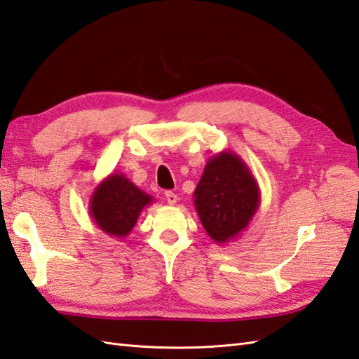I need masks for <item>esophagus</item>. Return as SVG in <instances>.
I'll return each instance as SVG.
<instances>
[{
	"instance_id": "1",
	"label": "esophagus",
	"mask_w": 359,
	"mask_h": 359,
	"mask_svg": "<svg viewBox=\"0 0 359 359\" xmlns=\"http://www.w3.org/2000/svg\"><path fill=\"white\" fill-rule=\"evenodd\" d=\"M165 201H168V204L175 205L178 203V196L173 194V191H165Z\"/></svg>"
}]
</instances>
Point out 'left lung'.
Returning <instances> with one entry per match:
<instances>
[{
  "mask_svg": "<svg viewBox=\"0 0 359 359\" xmlns=\"http://www.w3.org/2000/svg\"><path fill=\"white\" fill-rule=\"evenodd\" d=\"M194 198L199 221L217 245L241 236L260 205L255 175L231 151H222L207 161Z\"/></svg>",
  "mask_w": 359,
  "mask_h": 359,
  "instance_id": "left-lung-1",
  "label": "left lung"
}]
</instances>
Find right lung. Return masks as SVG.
Here are the masks:
<instances>
[{
	"instance_id": "right-lung-1",
	"label": "right lung",
	"mask_w": 359,
	"mask_h": 359,
	"mask_svg": "<svg viewBox=\"0 0 359 359\" xmlns=\"http://www.w3.org/2000/svg\"><path fill=\"white\" fill-rule=\"evenodd\" d=\"M154 198L138 189L125 173H111L94 187L90 198V216L109 238L123 239L133 231L143 210Z\"/></svg>"
}]
</instances>
